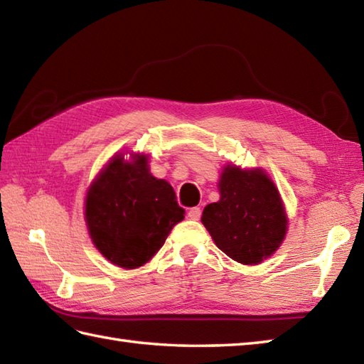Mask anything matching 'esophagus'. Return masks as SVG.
<instances>
[{"label":"esophagus","instance_id":"1","mask_svg":"<svg viewBox=\"0 0 364 364\" xmlns=\"http://www.w3.org/2000/svg\"><path fill=\"white\" fill-rule=\"evenodd\" d=\"M200 215H202V210H200L198 206L191 208V210L188 211V218H189V219H192V220H198V219H200Z\"/></svg>","mask_w":364,"mask_h":364}]
</instances>
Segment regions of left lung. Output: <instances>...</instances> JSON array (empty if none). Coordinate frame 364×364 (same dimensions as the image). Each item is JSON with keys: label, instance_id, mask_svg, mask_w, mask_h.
Masks as SVG:
<instances>
[{"label": "left lung", "instance_id": "8db88e82", "mask_svg": "<svg viewBox=\"0 0 364 364\" xmlns=\"http://www.w3.org/2000/svg\"><path fill=\"white\" fill-rule=\"evenodd\" d=\"M219 191V202L203 210V225L231 259L258 264L280 247L286 235L284 208L275 184L262 170L228 166Z\"/></svg>", "mask_w": 364, "mask_h": 364}]
</instances>
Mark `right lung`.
<instances>
[{"label": "right lung", "mask_w": 364, "mask_h": 364, "mask_svg": "<svg viewBox=\"0 0 364 364\" xmlns=\"http://www.w3.org/2000/svg\"><path fill=\"white\" fill-rule=\"evenodd\" d=\"M183 219L173 188L149 172L144 154L131 162L122 154L112 158L87 192L92 241L105 258L123 269L150 261Z\"/></svg>", "instance_id": "add662e5"}]
</instances>
